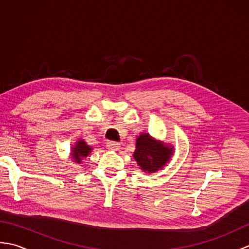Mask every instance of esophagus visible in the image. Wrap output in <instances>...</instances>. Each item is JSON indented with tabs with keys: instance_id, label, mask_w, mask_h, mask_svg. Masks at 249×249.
<instances>
[{
	"instance_id": "esophagus-1",
	"label": "esophagus",
	"mask_w": 249,
	"mask_h": 249,
	"mask_svg": "<svg viewBox=\"0 0 249 249\" xmlns=\"http://www.w3.org/2000/svg\"><path fill=\"white\" fill-rule=\"evenodd\" d=\"M107 147L109 150L118 151L120 149V143H119V142H115V141H108L107 142Z\"/></svg>"
}]
</instances>
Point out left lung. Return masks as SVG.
<instances>
[{
  "instance_id": "left-lung-1",
  "label": "left lung",
  "mask_w": 249,
  "mask_h": 249,
  "mask_svg": "<svg viewBox=\"0 0 249 249\" xmlns=\"http://www.w3.org/2000/svg\"><path fill=\"white\" fill-rule=\"evenodd\" d=\"M172 149L154 140L149 134L138 137L134 157L142 170L149 173L160 170L171 157Z\"/></svg>"
}]
</instances>
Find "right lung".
Here are the masks:
<instances>
[{
  "instance_id": "right-lung-1",
  "label": "right lung",
  "mask_w": 249,
  "mask_h": 249,
  "mask_svg": "<svg viewBox=\"0 0 249 249\" xmlns=\"http://www.w3.org/2000/svg\"><path fill=\"white\" fill-rule=\"evenodd\" d=\"M91 147L87 145V143L84 141L80 140L77 142V145L73 147L72 150V160H75V161L80 162L82 157H87L89 155V153L91 152Z\"/></svg>"
}]
</instances>
